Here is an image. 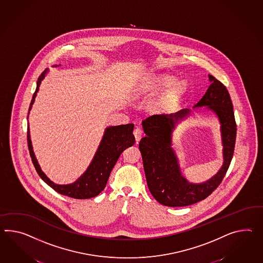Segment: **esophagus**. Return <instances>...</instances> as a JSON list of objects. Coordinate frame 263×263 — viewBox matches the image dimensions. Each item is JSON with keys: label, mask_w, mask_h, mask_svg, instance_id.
<instances>
[{"label": "esophagus", "mask_w": 263, "mask_h": 263, "mask_svg": "<svg viewBox=\"0 0 263 263\" xmlns=\"http://www.w3.org/2000/svg\"><path fill=\"white\" fill-rule=\"evenodd\" d=\"M134 135H135V141H139L141 139L142 136H143V129L140 127H136L134 129Z\"/></svg>", "instance_id": "34e87169"}]
</instances>
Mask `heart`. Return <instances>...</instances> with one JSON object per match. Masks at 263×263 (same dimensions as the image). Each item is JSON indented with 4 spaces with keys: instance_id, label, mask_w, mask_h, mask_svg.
I'll list each match as a JSON object with an SVG mask.
<instances>
[{
    "instance_id": "1",
    "label": "heart",
    "mask_w": 263,
    "mask_h": 263,
    "mask_svg": "<svg viewBox=\"0 0 263 263\" xmlns=\"http://www.w3.org/2000/svg\"><path fill=\"white\" fill-rule=\"evenodd\" d=\"M173 82H174V78L170 77V76L158 77V78H155V80L151 83V85L148 86V89L153 90V91H156V90H159L161 88L167 87ZM187 87H188V85L186 82H180V83L176 84L175 87L166 90L159 97V99H157V101L155 102V109L160 111V110H166L168 108H171L175 102L177 101L182 95L186 92Z\"/></svg>"
}]
</instances>
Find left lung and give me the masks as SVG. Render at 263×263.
<instances>
[{"label": "left lung", "mask_w": 263, "mask_h": 263, "mask_svg": "<svg viewBox=\"0 0 263 263\" xmlns=\"http://www.w3.org/2000/svg\"><path fill=\"white\" fill-rule=\"evenodd\" d=\"M212 84L195 107L207 106L216 112L221 124L224 163L208 181L193 184L180 173L172 148V133L175 123L190 114L181 109L170 115H153L142 122L146 136L139 143L144 171L151 194L158 202L168 207H183L208 197L222 182L232 161L236 137V124L229 91L222 83L209 75Z\"/></svg>", "instance_id": "obj_1"}]
</instances>
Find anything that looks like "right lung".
<instances>
[{"mask_svg": "<svg viewBox=\"0 0 263 263\" xmlns=\"http://www.w3.org/2000/svg\"><path fill=\"white\" fill-rule=\"evenodd\" d=\"M47 69L44 70L39 76L37 81L36 90L33 93L29 109L33 104L34 99L37 95V91L40 87L41 81L47 74ZM134 124L119 125L106 128L105 135L102 138L99 148L95 154L93 160L90 163L88 170L83 174L80 178H78L74 183L68 185H57L47 178L46 175L42 172L38 162L34 156L29 132L27 128V146L29 149V155L33 163L35 170L41 178L59 193L61 195H67L76 199H86L91 198L99 195L108 182L110 172L115 167V163L118 160L119 156L124 149L132 147L135 144V136L133 135Z\"/></svg>", "mask_w": 263, "mask_h": 263, "instance_id": "1", "label": "right lung"}]
</instances>
